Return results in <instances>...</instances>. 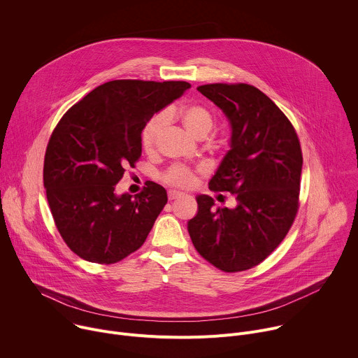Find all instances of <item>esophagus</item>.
Listing matches in <instances>:
<instances>
[{"instance_id":"34e87169","label":"esophagus","mask_w":358,"mask_h":358,"mask_svg":"<svg viewBox=\"0 0 358 358\" xmlns=\"http://www.w3.org/2000/svg\"><path fill=\"white\" fill-rule=\"evenodd\" d=\"M182 196H184V194H182V192H180V191H176V189L169 191V199H170V201H174V199L182 198Z\"/></svg>"}]
</instances>
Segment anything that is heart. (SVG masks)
Listing matches in <instances>:
<instances>
[{
    "instance_id": "obj_1",
    "label": "heart",
    "mask_w": 358,
    "mask_h": 358,
    "mask_svg": "<svg viewBox=\"0 0 358 358\" xmlns=\"http://www.w3.org/2000/svg\"><path fill=\"white\" fill-rule=\"evenodd\" d=\"M174 116L180 119L187 133L195 138L201 136H207L214 124V119L210 110H207L206 108L199 105H188L181 108L177 112H169L167 115L160 113L152 119H150L141 131V145L145 151H151L155 148L157 137L163 130L167 122V117H174ZM164 180L171 185L188 188L194 184V174L191 170L185 167L176 166L166 173Z\"/></svg>"
}]
</instances>
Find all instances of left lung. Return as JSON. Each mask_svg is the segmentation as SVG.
<instances>
[{"label": "left lung", "mask_w": 358, "mask_h": 358, "mask_svg": "<svg viewBox=\"0 0 358 358\" xmlns=\"http://www.w3.org/2000/svg\"><path fill=\"white\" fill-rule=\"evenodd\" d=\"M231 126L229 150L208 185L235 194V208H214L196 195L187 224L201 257L224 272L250 269L266 259L289 232L297 213L303 157L297 134L273 101L246 83L196 87Z\"/></svg>", "instance_id": "8db88e82"}]
</instances>
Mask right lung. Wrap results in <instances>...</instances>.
Returning <instances> with one entry per match:
<instances>
[{
    "label": "right lung",
    "instance_id": "right-lung-1",
    "mask_svg": "<svg viewBox=\"0 0 358 358\" xmlns=\"http://www.w3.org/2000/svg\"><path fill=\"white\" fill-rule=\"evenodd\" d=\"M188 82L112 80L87 93L58 123L46 147L43 187L66 245L85 261L116 264L145 241L167 202L148 182L137 195L116 184L141 156L147 122Z\"/></svg>",
    "mask_w": 358,
    "mask_h": 358
}]
</instances>
